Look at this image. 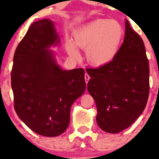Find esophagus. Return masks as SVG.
Masks as SVG:
<instances>
[{
	"label": "esophagus",
	"instance_id": "esophagus-1",
	"mask_svg": "<svg viewBox=\"0 0 159 159\" xmlns=\"http://www.w3.org/2000/svg\"><path fill=\"white\" fill-rule=\"evenodd\" d=\"M84 80H85L86 84H88V81H89V80H90V76L88 75V74L85 73V75H84Z\"/></svg>",
	"mask_w": 159,
	"mask_h": 159
}]
</instances>
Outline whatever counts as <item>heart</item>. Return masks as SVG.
I'll use <instances>...</instances> for the list:
<instances>
[{
    "label": "heart",
    "instance_id": "heart-1",
    "mask_svg": "<svg viewBox=\"0 0 159 159\" xmlns=\"http://www.w3.org/2000/svg\"><path fill=\"white\" fill-rule=\"evenodd\" d=\"M125 30L122 25L114 19H97L76 30L74 43L68 41L66 50L72 57H78L77 48L86 50L88 63L95 66H102L110 63L118 53Z\"/></svg>",
    "mask_w": 159,
    "mask_h": 159
}]
</instances>
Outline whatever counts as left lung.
<instances>
[{"label":"left lung","instance_id":"8db88e82","mask_svg":"<svg viewBox=\"0 0 159 159\" xmlns=\"http://www.w3.org/2000/svg\"><path fill=\"white\" fill-rule=\"evenodd\" d=\"M86 71L100 128L118 133L132 125L145 109L150 87L144 43L129 21H125V39L116 57L108 64Z\"/></svg>","mask_w":159,"mask_h":159}]
</instances>
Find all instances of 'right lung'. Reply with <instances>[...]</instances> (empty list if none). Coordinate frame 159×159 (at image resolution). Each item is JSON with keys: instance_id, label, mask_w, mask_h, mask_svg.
Wrapping results in <instances>:
<instances>
[{"instance_id": "right-lung-1", "label": "right lung", "mask_w": 159, "mask_h": 159, "mask_svg": "<svg viewBox=\"0 0 159 159\" xmlns=\"http://www.w3.org/2000/svg\"><path fill=\"white\" fill-rule=\"evenodd\" d=\"M59 43L53 21H35L19 43L13 60L15 111L30 129L45 137L66 131L71 105L86 88L84 69H61L48 49Z\"/></svg>"}]
</instances>
